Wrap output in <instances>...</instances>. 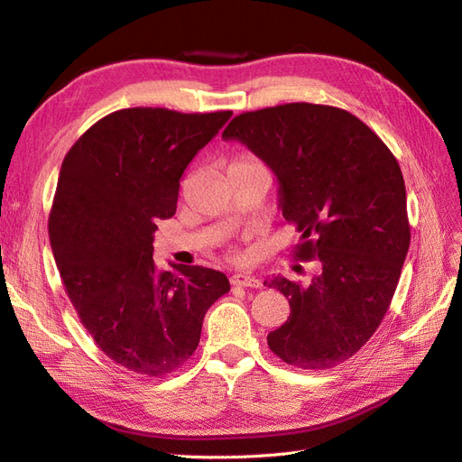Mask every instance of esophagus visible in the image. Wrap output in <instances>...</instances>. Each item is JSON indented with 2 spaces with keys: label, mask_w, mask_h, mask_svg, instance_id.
I'll return each instance as SVG.
<instances>
[{
  "label": "esophagus",
  "mask_w": 462,
  "mask_h": 462,
  "mask_svg": "<svg viewBox=\"0 0 462 462\" xmlns=\"http://www.w3.org/2000/svg\"><path fill=\"white\" fill-rule=\"evenodd\" d=\"M231 282H233V285H236V287H253V289L262 287L260 279H256L254 275H250V273H235V275L231 277Z\"/></svg>",
  "instance_id": "esophagus-1"
}]
</instances>
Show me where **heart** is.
<instances>
[{"label": "heart", "instance_id": "heart-1", "mask_svg": "<svg viewBox=\"0 0 462 462\" xmlns=\"http://www.w3.org/2000/svg\"><path fill=\"white\" fill-rule=\"evenodd\" d=\"M246 163H256V162H254V160H250V158H241V160L233 162V165H246Z\"/></svg>", "mask_w": 462, "mask_h": 462}]
</instances>
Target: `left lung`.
<instances>
[{
	"mask_svg": "<svg viewBox=\"0 0 462 462\" xmlns=\"http://www.w3.org/2000/svg\"><path fill=\"white\" fill-rule=\"evenodd\" d=\"M223 138L272 167L282 214L300 233L292 253L319 263L309 285L282 275L268 283L291 306L285 324L268 335L272 353L302 370L341 365L380 328L409 253L407 190L395 156L353 114L306 102L246 111Z\"/></svg>",
	"mask_w": 462,
	"mask_h": 462,
	"instance_id": "8db88e82",
	"label": "left lung"
}]
</instances>
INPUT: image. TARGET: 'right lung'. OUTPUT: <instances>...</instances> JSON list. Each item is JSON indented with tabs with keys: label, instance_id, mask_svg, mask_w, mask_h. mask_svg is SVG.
<instances>
[{
	"label": "right lung",
	"instance_id": "add662e5",
	"mask_svg": "<svg viewBox=\"0 0 462 462\" xmlns=\"http://www.w3.org/2000/svg\"><path fill=\"white\" fill-rule=\"evenodd\" d=\"M233 111L129 107L102 117L67 152L48 219L55 263L82 326L116 365L146 377L197 351L229 279L202 265L153 263V231L175 214L179 179Z\"/></svg>",
	"mask_w": 462,
	"mask_h": 462
}]
</instances>
